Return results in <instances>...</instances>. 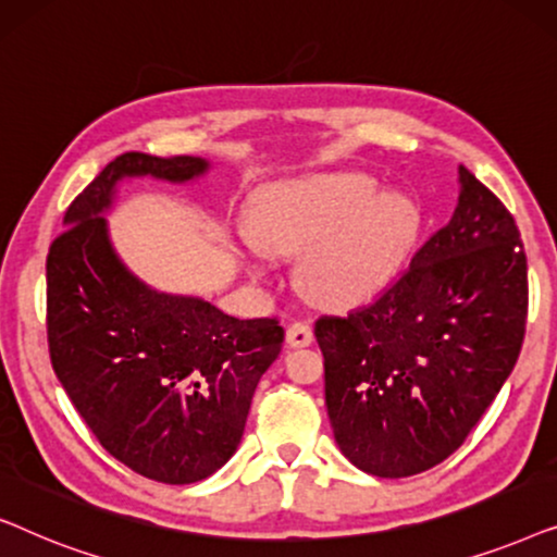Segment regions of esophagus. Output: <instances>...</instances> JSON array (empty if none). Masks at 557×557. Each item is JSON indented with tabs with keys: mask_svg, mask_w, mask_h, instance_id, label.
<instances>
[{
	"mask_svg": "<svg viewBox=\"0 0 557 557\" xmlns=\"http://www.w3.org/2000/svg\"><path fill=\"white\" fill-rule=\"evenodd\" d=\"M314 342V332L307 322H294L286 326V345L288 347H309Z\"/></svg>",
	"mask_w": 557,
	"mask_h": 557,
	"instance_id": "1",
	"label": "esophagus"
}]
</instances>
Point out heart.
Instances as JSON below:
<instances>
[{
    "label": "heart",
    "instance_id": "1",
    "mask_svg": "<svg viewBox=\"0 0 557 557\" xmlns=\"http://www.w3.org/2000/svg\"><path fill=\"white\" fill-rule=\"evenodd\" d=\"M418 225L400 193L377 195L362 174H324L265 187L248 210L263 256H299V284L322 307H352L387 284Z\"/></svg>",
    "mask_w": 557,
    "mask_h": 557
}]
</instances>
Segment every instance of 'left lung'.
Wrapping results in <instances>:
<instances>
[{
    "mask_svg": "<svg viewBox=\"0 0 557 557\" xmlns=\"http://www.w3.org/2000/svg\"><path fill=\"white\" fill-rule=\"evenodd\" d=\"M528 258L515 218L467 166L459 205L375 304L314 326L339 451L372 476L448 459L520 357Z\"/></svg>",
    "mask_w": 557,
    "mask_h": 557,
    "instance_id": "8db88e82",
    "label": "left lung"
}]
</instances>
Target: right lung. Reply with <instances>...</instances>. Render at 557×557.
I'll return each instance as SVG.
<instances>
[{
  "label": "right lung",
  "mask_w": 557,
  "mask_h": 557,
  "mask_svg": "<svg viewBox=\"0 0 557 557\" xmlns=\"http://www.w3.org/2000/svg\"><path fill=\"white\" fill-rule=\"evenodd\" d=\"M202 157L126 151L75 197L48 253L52 370L94 436L136 474L195 484L238 448L256 385L281 352L276 319H235L215 304L141 281L113 248L124 180L185 185Z\"/></svg>",
  "instance_id": "right-lung-1"
}]
</instances>
